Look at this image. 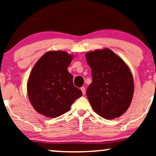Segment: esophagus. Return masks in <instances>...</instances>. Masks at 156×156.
<instances>
[{
  "label": "esophagus",
  "instance_id": "esophagus-1",
  "mask_svg": "<svg viewBox=\"0 0 156 156\" xmlns=\"http://www.w3.org/2000/svg\"><path fill=\"white\" fill-rule=\"evenodd\" d=\"M81 90H82V91L83 95H84V94H85V91H86V89H85V87H81Z\"/></svg>",
  "mask_w": 156,
  "mask_h": 156
}]
</instances>
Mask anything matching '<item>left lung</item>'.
Wrapping results in <instances>:
<instances>
[{"label":"left lung","mask_w":156,"mask_h":156,"mask_svg":"<svg viewBox=\"0 0 156 156\" xmlns=\"http://www.w3.org/2000/svg\"><path fill=\"white\" fill-rule=\"evenodd\" d=\"M91 69L92 82L87 96L99 116L114 119L124 114L133 99V78L122 59L108 48L85 55Z\"/></svg>","instance_id":"1"}]
</instances>
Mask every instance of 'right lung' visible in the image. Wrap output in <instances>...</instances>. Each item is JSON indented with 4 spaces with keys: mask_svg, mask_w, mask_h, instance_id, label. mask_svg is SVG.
<instances>
[{
    "mask_svg": "<svg viewBox=\"0 0 156 156\" xmlns=\"http://www.w3.org/2000/svg\"><path fill=\"white\" fill-rule=\"evenodd\" d=\"M72 58L65 51H49L34 65L27 81V95L40 114L49 118L61 116L82 95L67 70Z\"/></svg>",
    "mask_w": 156,
    "mask_h": 156,
    "instance_id": "right-lung-1",
    "label": "right lung"
}]
</instances>
